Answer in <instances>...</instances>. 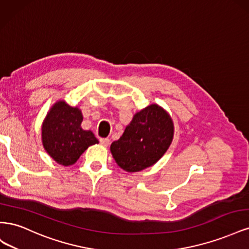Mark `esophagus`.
Returning a JSON list of instances; mask_svg holds the SVG:
<instances>
[{
	"label": "esophagus",
	"instance_id": "esophagus-1",
	"mask_svg": "<svg viewBox=\"0 0 249 249\" xmlns=\"http://www.w3.org/2000/svg\"><path fill=\"white\" fill-rule=\"evenodd\" d=\"M100 142H101L102 145L107 147L110 144V139L109 138H102V139H100Z\"/></svg>",
	"mask_w": 249,
	"mask_h": 249
}]
</instances>
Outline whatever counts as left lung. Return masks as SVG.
I'll list each match as a JSON object with an SVG mask.
<instances>
[{
    "label": "left lung",
    "instance_id": "8db88e82",
    "mask_svg": "<svg viewBox=\"0 0 249 249\" xmlns=\"http://www.w3.org/2000/svg\"><path fill=\"white\" fill-rule=\"evenodd\" d=\"M175 125L168 112L152 104L137 112L123 136L112 142L111 154L118 166L137 172L153 166L169 148Z\"/></svg>",
    "mask_w": 249,
    "mask_h": 249
}]
</instances>
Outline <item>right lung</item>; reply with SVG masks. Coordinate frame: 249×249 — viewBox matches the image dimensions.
Returning a JSON list of instances; mask_svg holds the SVG:
<instances>
[{"label": "right lung", "mask_w": 249, "mask_h": 249, "mask_svg": "<svg viewBox=\"0 0 249 249\" xmlns=\"http://www.w3.org/2000/svg\"><path fill=\"white\" fill-rule=\"evenodd\" d=\"M82 111L64 101L53 105L41 124L43 148L53 160L71 166L90 146L99 143L91 131L81 127Z\"/></svg>", "instance_id": "right-lung-1"}]
</instances>
